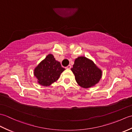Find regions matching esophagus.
Wrapping results in <instances>:
<instances>
[{
  "mask_svg": "<svg viewBox=\"0 0 132 132\" xmlns=\"http://www.w3.org/2000/svg\"><path fill=\"white\" fill-rule=\"evenodd\" d=\"M65 68L67 69H70L71 68V66L70 65V64H69V65H68L67 67H66Z\"/></svg>",
  "mask_w": 132,
  "mask_h": 132,
  "instance_id": "esophagus-1",
  "label": "esophagus"
}]
</instances>
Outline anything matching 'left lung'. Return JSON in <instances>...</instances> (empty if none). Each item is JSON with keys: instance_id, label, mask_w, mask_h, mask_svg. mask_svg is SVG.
Instances as JSON below:
<instances>
[{"instance_id": "left-lung-1", "label": "left lung", "mask_w": 132, "mask_h": 132, "mask_svg": "<svg viewBox=\"0 0 132 132\" xmlns=\"http://www.w3.org/2000/svg\"><path fill=\"white\" fill-rule=\"evenodd\" d=\"M71 70L78 85L85 88L96 85L102 77L101 69L92 60L84 56L75 59Z\"/></svg>"}]
</instances>
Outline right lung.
<instances>
[{"label":"right lung","instance_id":"1","mask_svg":"<svg viewBox=\"0 0 132 132\" xmlns=\"http://www.w3.org/2000/svg\"><path fill=\"white\" fill-rule=\"evenodd\" d=\"M64 70L53 55L49 54L36 67L34 75L37 79L38 84L47 87L56 82Z\"/></svg>","mask_w":132,"mask_h":132}]
</instances>
